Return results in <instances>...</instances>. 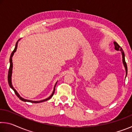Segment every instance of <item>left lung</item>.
<instances>
[{
    "mask_svg": "<svg viewBox=\"0 0 132 132\" xmlns=\"http://www.w3.org/2000/svg\"><path fill=\"white\" fill-rule=\"evenodd\" d=\"M113 44H114L115 45V49L117 51H120L122 52V61H123V65L125 66V70H126V77L127 76V73H128V67H127V64L126 62H125V53L123 51L122 48L120 47V46L118 45L117 42H113Z\"/></svg>",
    "mask_w": 132,
    "mask_h": 132,
    "instance_id": "left-lung-1",
    "label": "left lung"
}]
</instances>
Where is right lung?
I'll return each mask as SVG.
<instances>
[{
  "mask_svg": "<svg viewBox=\"0 0 132 132\" xmlns=\"http://www.w3.org/2000/svg\"><path fill=\"white\" fill-rule=\"evenodd\" d=\"M20 39L18 40V41L16 42V44H15V48H14V50H13V51L12 53V54L10 55V68L9 69V72H8V82H9V85L10 87L12 89V90L14 91V93L18 97V98H20V100H21V101H24V102H32V103H40V102H44V101H47V100H50V98L52 97L53 94L55 93V87H56V85L57 84V82H56V84L55 85V87H54V88H53V92L52 93V94H51L50 97L48 98H46V99L43 100H41V101H31V100H26V99H24V98H22L20 95H19V94L17 92V91L15 90L13 87V85H12V70H13V62H12V57L13 55H14V53H15V51L17 50V44H18V42L19 41H20Z\"/></svg>",
  "mask_w": 132,
  "mask_h": 132,
  "instance_id": "add662e5",
  "label": "right lung"
}]
</instances>
